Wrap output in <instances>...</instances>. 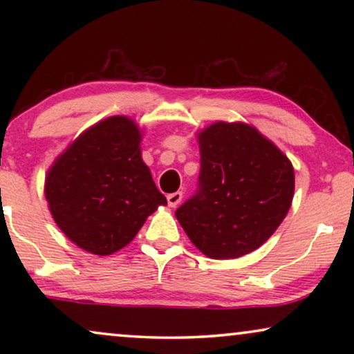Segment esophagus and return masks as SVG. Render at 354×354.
Returning <instances> with one entry per match:
<instances>
[{"label": "esophagus", "mask_w": 354, "mask_h": 354, "mask_svg": "<svg viewBox=\"0 0 354 354\" xmlns=\"http://www.w3.org/2000/svg\"><path fill=\"white\" fill-rule=\"evenodd\" d=\"M182 198H183V193H182V192H174V193H171V195H167L169 206L176 207L177 205H180Z\"/></svg>", "instance_id": "esophagus-1"}]
</instances>
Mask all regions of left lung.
Returning a JSON list of instances; mask_svg holds the SVG:
<instances>
[{"mask_svg": "<svg viewBox=\"0 0 354 354\" xmlns=\"http://www.w3.org/2000/svg\"><path fill=\"white\" fill-rule=\"evenodd\" d=\"M200 158L195 195L176 211L188 239L212 259L259 248L292 205V162L256 129L227 122L200 133Z\"/></svg>", "mask_w": 354, "mask_h": 354, "instance_id": "left-lung-1", "label": "left lung"}]
</instances>
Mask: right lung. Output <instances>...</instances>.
I'll list each match as a JSON object with an SVG mask.
<instances>
[{"label":"right lung","instance_id":"1","mask_svg":"<svg viewBox=\"0 0 354 354\" xmlns=\"http://www.w3.org/2000/svg\"><path fill=\"white\" fill-rule=\"evenodd\" d=\"M45 195L67 239L100 256L124 248L167 205L142 161L138 127L120 115L86 130L56 159Z\"/></svg>","mask_w":354,"mask_h":354}]
</instances>
